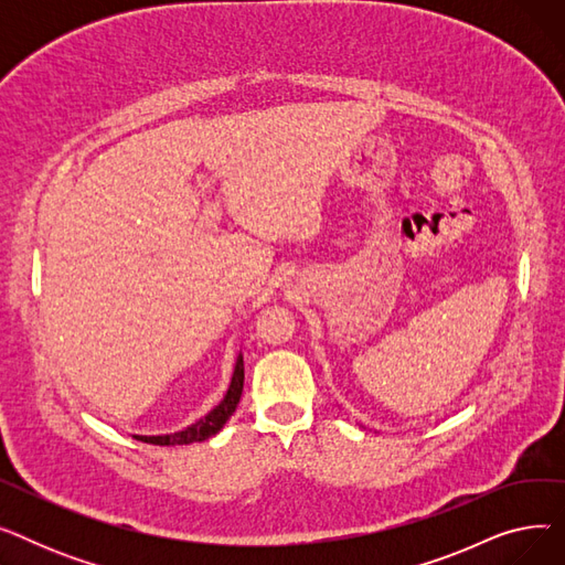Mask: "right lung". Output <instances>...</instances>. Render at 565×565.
Here are the masks:
<instances>
[{"mask_svg": "<svg viewBox=\"0 0 565 565\" xmlns=\"http://www.w3.org/2000/svg\"><path fill=\"white\" fill-rule=\"evenodd\" d=\"M243 382H245V362L243 354H237V362L233 369V377L228 384V392L224 396V401L213 409L207 412L203 419H199L196 424L188 426L181 433L173 435H158V437H146V435H135V439H141L146 444H158V447H178V444H192V441H203L207 437H213L222 430V426L228 422L231 414L235 412L237 403H241L243 396Z\"/></svg>", "mask_w": 565, "mask_h": 565, "instance_id": "1", "label": "right lung"}]
</instances>
